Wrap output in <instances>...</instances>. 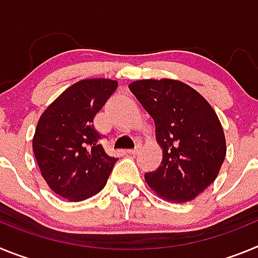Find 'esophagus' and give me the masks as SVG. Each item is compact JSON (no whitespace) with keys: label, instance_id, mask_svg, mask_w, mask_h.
I'll use <instances>...</instances> for the list:
<instances>
[{"label":"esophagus","instance_id":"esophagus-1","mask_svg":"<svg viewBox=\"0 0 258 258\" xmlns=\"http://www.w3.org/2000/svg\"><path fill=\"white\" fill-rule=\"evenodd\" d=\"M140 149H141V146L138 145V146H137V147H136V149H133V150H129V151H127V154H131V155H136L137 152L140 151Z\"/></svg>","mask_w":258,"mask_h":258}]
</instances>
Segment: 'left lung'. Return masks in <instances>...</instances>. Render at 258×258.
Instances as JSON below:
<instances>
[{
	"mask_svg": "<svg viewBox=\"0 0 258 258\" xmlns=\"http://www.w3.org/2000/svg\"><path fill=\"white\" fill-rule=\"evenodd\" d=\"M131 92L155 121L160 166L146 173L163 199L186 203L216 179L226 156L222 125L206 98L178 80H138Z\"/></svg>",
	"mask_w": 258,
	"mask_h": 258,
	"instance_id": "obj_1",
	"label": "left lung"
}]
</instances>
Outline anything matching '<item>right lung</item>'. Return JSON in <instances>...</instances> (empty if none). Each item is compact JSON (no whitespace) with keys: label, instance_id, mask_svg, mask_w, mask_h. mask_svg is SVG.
<instances>
[{"label":"right lung","instance_id":"1","mask_svg":"<svg viewBox=\"0 0 258 258\" xmlns=\"http://www.w3.org/2000/svg\"><path fill=\"white\" fill-rule=\"evenodd\" d=\"M117 88L109 79H88L61 93L41 115L32 141L41 174L70 202L94 197L117 161L99 145L93 120Z\"/></svg>","mask_w":258,"mask_h":258}]
</instances>
